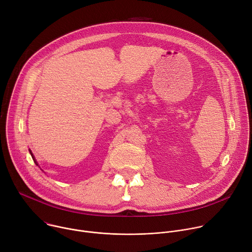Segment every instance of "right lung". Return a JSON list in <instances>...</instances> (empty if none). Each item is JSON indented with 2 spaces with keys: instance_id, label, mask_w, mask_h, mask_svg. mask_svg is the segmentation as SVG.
<instances>
[{
  "instance_id": "add662e5",
  "label": "right lung",
  "mask_w": 252,
  "mask_h": 252,
  "mask_svg": "<svg viewBox=\"0 0 252 252\" xmlns=\"http://www.w3.org/2000/svg\"><path fill=\"white\" fill-rule=\"evenodd\" d=\"M30 154H31V156H32V159H33V161H34V163H35V164H37V165H38V163H37V160H35V159H34V157H33V155H32V152H31V150H30Z\"/></svg>"
}]
</instances>
